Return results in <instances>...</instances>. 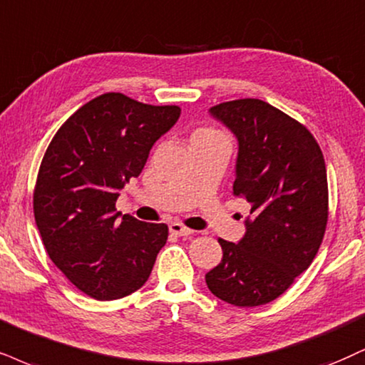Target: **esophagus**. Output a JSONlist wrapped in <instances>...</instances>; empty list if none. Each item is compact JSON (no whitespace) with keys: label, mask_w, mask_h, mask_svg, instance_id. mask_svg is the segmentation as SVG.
<instances>
[{"label":"esophagus","mask_w":365,"mask_h":365,"mask_svg":"<svg viewBox=\"0 0 365 365\" xmlns=\"http://www.w3.org/2000/svg\"><path fill=\"white\" fill-rule=\"evenodd\" d=\"M169 232L174 233V235H179V237H187V235H191V233H192L191 228L184 227V225H181V223H170L169 225Z\"/></svg>","instance_id":"esophagus-1"}]
</instances>
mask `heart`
<instances>
[{
    "mask_svg": "<svg viewBox=\"0 0 365 365\" xmlns=\"http://www.w3.org/2000/svg\"><path fill=\"white\" fill-rule=\"evenodd\" d=\"M217 140H227L225 133L222 130L215 128V127H200L195 130L192 133L191 142L192 143H200V142H217Z\"/></svg>",
    "mask_w": 365,
    "mask_h": 365,
    "instance_id": "obj_1",
    "label": "heart"
}]
</instances>
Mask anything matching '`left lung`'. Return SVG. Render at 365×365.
<instances>
[{
    "instance_id": "8db88e82",
    "label": "left lung",
    "mask_w": 365,
    "mask_h": 365,
    "mask_svg": "<svg viewBox=\"0 0 365 365\" xmlns=\"http://www.w3.org/2000/svg\"><path fill=\"white\" fill-rule=\"evenodd\" d=\"M238 140L233 196L250 205L238 244L220 238L223 259L206 284L235 307L271 303L318 254L328 222V182L322 148L312 132L255 98L210 108Z\"/></svg>"
}]
</instances>
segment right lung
<instances>
[{
	"label": "right lung",
	"mask_w": 365,
	"mask_h": 365,
	"mask_svg": "<svg viewBox=\"0 0 365 365\" xmlns=\"http://www.w3.org/2000/svg\"><path fill=\"white\" fill-rule=\"evenodd\" d=\"M181 108L121 93L88 101L53 135L34 190V215L48 257L84 294L120 299L140 289L165 245V223L116 211L125 184L178 121Z\"/></svg>",
	"instance_id": "obj_1"
}]
</instances>
